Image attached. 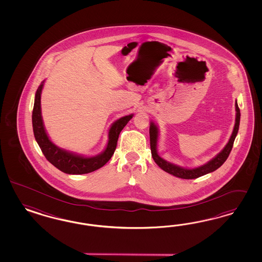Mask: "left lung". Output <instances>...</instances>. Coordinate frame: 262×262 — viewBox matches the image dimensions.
Returning <instances> with one entry per match:
<instances>
[{"mask_svg": "<svg viewBox=\"0 0 262 262\" xmlns=\"http://www.w3.org/2000/svg\"><path fill=\"white\" fill-rule=\"evenodd\" d=\"M235 110H236L235 125H234L232 135L230 136V140L226 145V147L215 157L214 159H211L206 164L198 167V168H194V169H185L183 167L177 166L170 162H167L166 160H164L159 157L158 151H157L159 129H158V127L151 122V126H150V144H151V157L155 160V162L167 173L173 174L174 177L181 178V179H185V180L197 179L199 177H202L204 174L211 173L215 170H217L219 167L222 166L223 163L229 158L230 151L233 146L234 139L237 135L239 123H240V110L238 107L237 103H235Z\"/></svg>", "mask_w": 262, "mask_h": 262, "instance_id": "8db88e82", "label": "left lung"}]
</instances>
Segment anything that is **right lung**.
Returning <instances> with one entry per match:
<instances>
[{"instance_id": "right-lung-1", "label": "right lung", "mask_w": 262, "mask_h": 262, "mask_svg": "<svg viewBox=\"0 0 262 262\" xmlns=\"http://www.w3.org/2000/svg\"><path fill=\"white\" fill-rule=\"evenodd\" d=\"M42 88L43 83H41V85L35 93L34 105L32 111V127L35 140L39 145L40 149L48 161L66 174H88L103 167L111 159L112 155L115 151L121 130L127 125L128 121L133 118L134 115L130 114L124 116L113 123L108 133L107 146L101 155L92 158L80 157L56 147V145L49 139L41 117L40 99Z\"/></svg>"}]
</instances>
